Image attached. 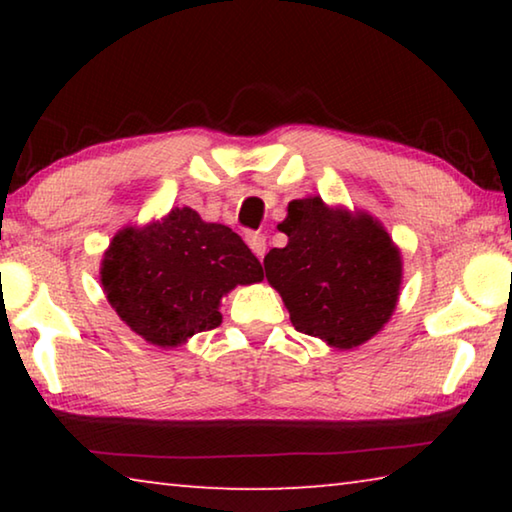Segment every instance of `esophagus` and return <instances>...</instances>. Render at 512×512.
Here are the masks:
<instances>
[{"instance_id": "34e87169", "label": "esophagus", "mask_w": 512, "mask_h": 512, "mask_svg": "<svg viewBox=\"0 0 512 512\" xmlns=\"http://www.w3.org/2000/svg\"><path fill=\"white\" fill-rule=\"evenodd\" d=\"M246 241H248L250 250H253V253H255L259 259H262L264 253H266V237L259 235V232H250V235H246Z\"/></svg>"}]
</instances>
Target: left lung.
Wrapping results in <instances>:
<instances>
[{"label": "left lung", "mask_w": 512, "mask_h": 512, "mask_svg": "<svg viewBox=\"0 0 512 512\" xmlns=\"http://www.w3.org/2000/svg\"><path fill=\"white\" fill-rule=\"evenodd\" d=\"M277 230L287 246L264 257L266 280L291 323L329 348H359L381 332L400 300L402 253L384 223L366 210L291 201Z\"/></svg>", "instance_id": "8db88e82"}]
</instances>
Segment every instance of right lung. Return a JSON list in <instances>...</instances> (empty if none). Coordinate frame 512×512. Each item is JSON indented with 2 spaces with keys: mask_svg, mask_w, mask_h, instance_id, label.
Returning a JSON list of instances; mask_svg holds the SVG:
<instances>
[{
  "mask_svg": "<svg viewBox=\"0 0 512 512\" xmlns=\"http://www.w3.org/2000/svg\"><path fill=\"white\" fill-rule=\"evenodd\" d=\"M99 280L117 316L155 348L185 345L221 325V300L264 280L262 264L228 225L207 223L192 207L117 230Z\"/></svg>",
  "mask_w": 512,
  "mask_h": 512,
  "instance_id": "1",
  "label": "right lung"
}]
</instances>
